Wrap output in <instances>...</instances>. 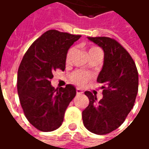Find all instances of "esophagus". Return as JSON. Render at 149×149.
I'll return each instance as SVG.
<instances>
[{"mask_svg": "<svg viewBox=\"0 0 149 149\" xmlns=\"http://www.w3.org/2000/svg\"><path fill=\"white\" fill-rule=\"evenodd\" d=\"M76 93L77 94H83V93H84V92L81 90L80 88H76Z\"/></svg>", "mask_w": 149, "mask_h": 149, "instance_id": "34e87169", "label": "esophagus"}]
</instances>
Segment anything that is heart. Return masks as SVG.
I'll use <instances>...</instances> for the list:
<instances>
[{
	"label": "heart",
	"mask_w": 149,
	"mask_h": 149,
	"mask_svg": "<svg viewBox=\"0 0 149 149\" xmlns=\"http://www.w3.org/2000/svg\"><path fill=\"white\" fill-rule=\"evenodd\" d=\"M97 49H100L97 48V47H92V48H90L89 50H88L89 55H90L92 52L96 51ZM74 48H70V49L68 50L67 53H66V58H65V60H66V62H67V63H70V61H71V58H72V55L73 53H74ZM90 79H91V75H90L88 73L82 71V70H75V71H74V72L70 74V81L72 82L73 84L79 85V86H82V85H84L85 84H87L88 81L90 80Z\"/></svg>",
	"instance_id": "1"
}]
</instances>
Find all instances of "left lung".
<instances>
[{
  "mask_svg": "<svg viewBox=\"0 0 149 149\" xmlns=\"http://www.w3.org/2000/svg\"><path fill=\"white\" fill-rule=\"evenodd\" d=\"M104 51V64L97 77L103 98L86 91L88 106L82 113L84 127L96 135H105L123 123L134 106L139 76L134 60L118 42L109 37H88Z\"/></svg>",
  "mask_w": 149,
  "mask_h": 149,
  "instance_id": "left-lung-1",
  "label": "left lung"
}]
</instances>
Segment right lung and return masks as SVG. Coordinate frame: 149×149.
I'll list each match as a JSON object with an SVG mask.
<instances>
[{
	"mask_svg": "<svg viewBox=\"0 0 149 149\" xmlns=\"http://www.w3.org/2000/svg\"><path fill=\"white\" fill-rule=\"evenodd\" d=\"M81 36L49 30L33 42L18 70V93L26 119L41 131L61 127L66 108L76 95L71 84L55 89L53 72L64 71L66 53Z\"/></svg>",
	"mask_w": 149,
	"mask_h": 149,
	"instance_id": "right-lung-1",
	"label": "right lung"
}]
</instances>
